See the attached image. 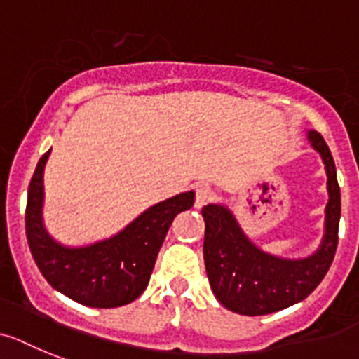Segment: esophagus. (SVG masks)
Listing matches in <instances>:
<instances>
[{
  "label": "esophagus",
  "instance_id": "1",
  "mask_svg": "<svg viewBox=\"0 0 359 359\" xmlns=\"http://www.w3.org/2000/svg\"><path fill=\"white\" fill-rule=\"evenodd\" d=\"M212 198H213V191L210 186L198 184L197 188H195V208L206 206Z\"/></svg>",
  "mask_w": 359,
  "mask_h": 359
}]
</instances>
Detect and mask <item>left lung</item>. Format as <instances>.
Instances as JSON below:
<instances>
[{"instance_id": "obj_1", "label": "left lung", "mask_w": 359, "mask_h": 359, "mask_svg": "<svg viewBox=\"0 0 359 359\" xmlns=\"http://www.w3.org/2000/svg\"><path fill=\"white\" fill-rule=\"evenodd\" d=\"M309 140L323 158L328 177L325 237L314 255L290 261L264 254L246 239L224 206L208 204L203 208L206 222L203 250L210 287L217 299L231 312L264 316L296 305L316 290L332 264L341 215L336 165L325 138L318 131H309Z\"/></svg>"}]
</instances>
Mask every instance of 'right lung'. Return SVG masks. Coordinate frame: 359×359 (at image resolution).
Returning <instances> with one entry per match:
<instances>
[{
	"label": "right lung",
	"instance_id": "1",
	"mask_svg": "<svg viewBox=\"0 0 359 359\" xmlns=\"http://www.w3.org/2000/svg\"><path fill=\"white\" fill-rule=\"evenodd\" d=\"M49 153L36 165L25 210L27 241L36 264L50 287L76 303L95 309L128 305L146 290L171 222L194 206L195 194L186 191L155 204L111 239L65 248L50 239L41 222L43 168Z\"/></svg>",
	"mask_w": 359,
	"mask_h": 359
}]
</instances>
